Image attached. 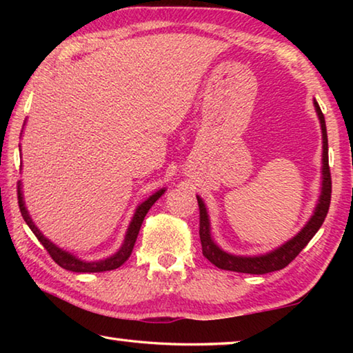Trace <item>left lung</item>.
Here are the masks:
<instances>
[{
  "instance_id": "left-lung-1",
  "label": "left lung",
  "mask_w": 353,
  "mask_h": 353,
  "mask_svg": "<svg viewBox=\"0 0 353 353\" xmlns=\"http://www.w3.org/2000/svg\"><path fill=\"white\" fill-rule=\"evenodd\" d=\"M316 113H318L321 129H322V191L318 205H316L314 214L312 219L308 221L307 225L299 232V234L285 243L282 248H279L266 255L260 256H236L230 255L221 250L216 244L213 243L210 236V223H208V214L205 210L204 202L198 198L199 205V236L202 244V254L205 259L213 263L219 270L234 271V272H244V274H268L274 271L283 270L290 263L301 254V250L307 246L310 240L316 235V232L321 229L322 223L328 213V207H330L332 199V176H330V166H328V141H327V128H325V118L322 113L319 104L314 101Z\"/></svg>"
}]
</instances>
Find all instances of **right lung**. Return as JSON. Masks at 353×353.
I'll return each instance as SVG.
<instances>
[{"mask_svg":"<svg viewBox=\"0 0 353 353\" xmlns=\"http://www.w3.org/2000/svg\"><path fill=\"white\" fill-rule=\"evenodd\" d=\"M17 194H19V205H20V212H21V216L23 219L26 221V224L29 225V229L34 232V235L37 236V240L41 243V246H43L48 254L51 255V259L54 260L59 266L63 268V270L67 271H73V272H104V271H112V270H117L123 265L124 261H126L130 254H132V249H134V244L137 241V236H139V232H140V227L143 224V219H145L146 213L149 212V208L154 205V202L157 201L160 196L165 193V190H159L157 193H154L151 198L146 199L143 204L139 205L137 208V212L132 218V223H130L129 229H128V234L126 238H124V243L121 249L118 250L115 255H112L110 259H105V260H101V261H82V260H77L76 256H73L68 252H65V250L59 249L56 244H52L48 238H45L43 235L40 234V230L35 227V224L32 223L31 216H29V213L25 207V202H23V196H21V190H20V182L17 185Z\"/></svg>","mask_w":353,"mask_h":353,"instance_id":"right-lung-1","label":"right lung"}]
</instances>
